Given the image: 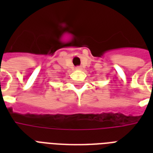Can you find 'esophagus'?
Instances as JSON below:
<instances>
[{"instance_id":"1","label":"esophagus","mask_w":153,"mask_h":153,"mask_svg":"<svg viewBox=\"0 0 153 153\" xmlns=\"http://www.w3.org/2000/svg\"><path fill=\"white\" fill-rule=\"evenodd\" d=\"M76 69H77V70H79V71H81V70L82 69V67H76Z\"/></svg>"}]
</instances>
